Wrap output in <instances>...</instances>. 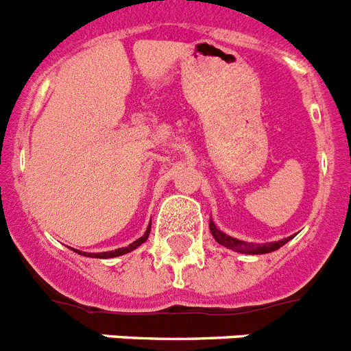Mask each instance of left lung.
I'll use <instances>...</instances> for the list:
<instances>
[{
    "instance_id": "8db88e82",
    "label": "left lung",
    "mask_w": 351,
    "mask_h": 351,
    "mask_svg": "<svg viewBox=\"0 0 351 351\" xmlns=\"http://www.w3.org/2000/svg\"><path fill=\"white\" fill-rule=\"evenodd\" d=\"M210 230L211 236L215 238V241L220 243L226 248H230V250L239 252V254H248V255H262V254H271V252L278 250L280 246H283L285 243H289L293 236H289V238L278 239V241L271 243H248L243 241V239L232 238V236L226 234L223 230H220L219 227L215 226L213 220H210Z\"/></svg>"
}]
</instances>
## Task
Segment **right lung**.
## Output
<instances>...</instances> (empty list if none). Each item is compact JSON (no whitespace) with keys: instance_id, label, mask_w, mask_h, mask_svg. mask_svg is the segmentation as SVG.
<instances>
[{"instance_id":"add662e5","label":"right lung","mask_w":351,"mask_h":351,"mask_svg":"<svg viewBox=\"0 0 351 351\" xmlns=\"http://www.w3.org/2000/svg\"><path fill=\"white\" fill-rule=\"evenodd\" d=\"M150 229H152V222L148 223L147 230H145V234L141 236V238H138L136 241H132L129 246H124V248H117V250H112V252H101V254H87V252L75 250V248H71V250L77 252V254H80V255H84V257H93V258H113V257H119V255L129 254V252L136 250V248L140 245H143V243L148 239V234H150Z\"/></svg>"}]
</instances>
